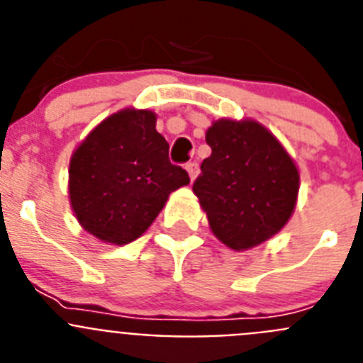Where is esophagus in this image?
Returning a JSON list of instances; mask_svg holds the SVG:
<instances>
[{"mask_svg": "<svg viewBox=\"0 0 363 363\" xmlns=\"http://www.w3.org/2000/svg\"><path fill=\"white\" fill-rule=\"evenodd\" d=\"M185 169H187L189 176H191V182H194V179H196V176L200 174V165H198L196 162L187 163V165H185Z\"/></svg>", "mask_w": 363, "mask_h": 363, "instance_id": "obj_1", "label": "esophagus"}]
</instances>
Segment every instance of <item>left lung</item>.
<instances>
[{"label": "left lung", "instance_id": "1", "mask_svg": "<svg viewBox=\"0 0 363 363\" xmlns=\"http://www.w3.org/2000/svg\"><path fill=\"white\" fill-rule=\"evenodd\" d=\"M213 149L192 185L213 234L233 251L267 242L291 220L300 172L278 138L256 120L213 121Z\"/></svg>", "mask_w": 363, "mask_h": 363}]
</instances>
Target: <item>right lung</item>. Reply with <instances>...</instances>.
<instances>
[{
  "label": "right lung",
  "instance_id": "obj_1",
  "mask_svg": "<svg viewBox=\"0 0 363 363\" xmlns=\"http://www.w3.org/2000/svg\"><path fill=\"white\" fill-rule=\"evenodd\" d=\"M189 174L169 162L156 114L121 108L98 123L69 163V200L79 225L94 238L125 245L140 238Z\"/></svg>",
  "mask_w": 363,
  "mask_h": 363
}]
</instances>
